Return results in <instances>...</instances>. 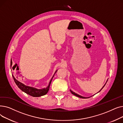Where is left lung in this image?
<instances>
[{"label": "left lung", "mask_w": 123, "mask_h": 123, "mask_svg": "<svg viewBox=\"0 0 123 123\" xmlns=\"http://www.w3.org/2000/svg\"><path fill=\"white\" fill-rule=\"evenodd\" d=\"M108 79H107V81H106V83L105 84V85L103 86V87L102 88V89L100 90V91L98 92V93H99V92H100L101 91V90L104 88V87L105 86V85H106V83L107 82V81H108ZM70 90V92H71V93L72 94H73V95H74L75 96H77V97H79V98H82V99H86V98H90V97H92V96H94V95H92V96H90V97H83V96H81V95H79V94H77V93H75V92H74L73 91H72L71 90ZM96 93V94H97Z\"/></svg>", "instance_id": "1"}]
</instances>
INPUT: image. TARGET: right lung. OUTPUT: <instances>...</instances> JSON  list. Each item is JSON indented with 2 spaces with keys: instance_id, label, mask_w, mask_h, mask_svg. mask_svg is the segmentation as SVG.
<instances>
[{
  "instance_id": "obj_1",
  "label": "right lung",
  "mask_w": 123,
  "mask_h": 123,
  "mask_svg": "<svg viewBox=\"0 0 123 123\" xmlns=\"http://www.w3.org/2000/svg\"><path fill=\"white\" fill-rule=\"evenodd\" d=\"M12 61H11V62H10L11 66H12ZM57 71V70L55 71L54 75L52 77V78L51 79L48 86L46 88H42V89H37L34 87H32L25 85L24 84L22 83L21 82H19L17 80H16V78L14 77L13 75H12V77H13V78L14 82L16 83L17 86L18 87V88L19 89L21 90L23 92H25V93H26L32 97H40V96L46 95L48 93L49 90V87H50V84L51 83L52 80L55 74L56 73V72Z\"/></svg>"
}]
</instances>
